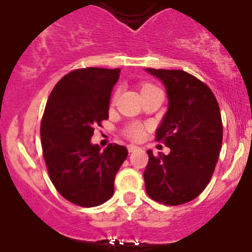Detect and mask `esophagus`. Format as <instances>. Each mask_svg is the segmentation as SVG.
Listing matches in <instances>:
<instances>
[{"mask_svg":"<svg viewBox=\"0 0 252 252\" xmlns=\"http://www.w3.org/2000/svg\"><path fill=\"white\" fill-rule=\"evenodd\" d=\"M139 147H137V146H128V152L129 153H133V152H137V151H139Z\"/></svg>","mask_w":252,"mask_h":252,"instance_id":"1","label":"esophagus"}]
</instances>
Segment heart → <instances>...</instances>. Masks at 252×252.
I'll return each mask as SVG.
<instances>
[{
    "mask_svg": "<svg viewBox=\"0 0 252 252\" xmlns=\"http://www.w3.org/2000/svg\"><path fill=\"white\" fill-rule=\"evenodd\" d=\"M153 88H156V87H154V85H152V84H148V83L143 84L142 92H144V90H148V89H153ZM124 135H126V137L130 140L143 139V137H144V126L139 123L130 124V126H129L126 130H124Z\"/></svg>",
    "mask_w": 252,
    "mask_h": 252,
    "instance_id": "obj_1",
    "label": "heart"
}]
</instances>
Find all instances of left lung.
I'll return each mask as SVG.
<instances>
[{
	"label": "left lung",
	"mask_w": 252,
	"mask_h": 252,
	"mask_svg": "<svg viewBox=\"0 0 252 252\" xmlns=\"http://www.w3.org/2000/svg\"><path fill=\"white\" fill-rule=\"evenodd\" d=\"M163 81L168 110L157 129V140L171 153H148L144 176L147 194L168 206L187 203L206 188L222 146V119L212 90L183 70L148 67Z\"/></svg>",
	"instance_id": "left-lung-1"
}]
</instances>
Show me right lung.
<instances>
[{"label": "right lung", "mask_w": 252, "mask_h": 252, "mask_svg": "<svg viewBox=\"0 0 252 252\" xmlns=\"http://www.w3.org/2000/svg\"><path fill=\"white\" fill-rule=\"evenodd\" d=\"M121 69L85 67L59 80L47 99L40 135L56 191L74 205L95 207L114 193V178L128 149L92 144L94 128L109 118L110 94Z\"/></svg>", "instance_id": "right-lung-1"}]
</instances>
